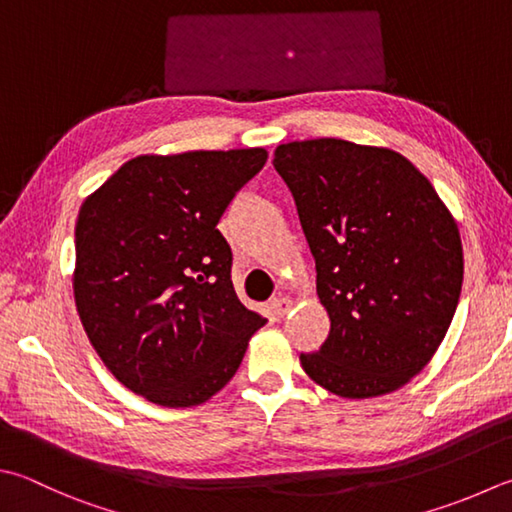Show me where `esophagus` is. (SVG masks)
<instances>
[{
  "label": "esophagus",
  "mask_w": 512,
  "mask_h": 512,
  "mask_svg": "<svg viewBox=\"0 0 512 512\" xmlns=\"http://www.w3.org/2000/svg\"><path fill=\"white\" fill-rule=\"evenodd\" d=\"M292 298H287V296H276L274 301H272V310H274V314L276 316H285L289 310H292Z\"/></svg>",
  "instance_id": "1"
}]
</instances>
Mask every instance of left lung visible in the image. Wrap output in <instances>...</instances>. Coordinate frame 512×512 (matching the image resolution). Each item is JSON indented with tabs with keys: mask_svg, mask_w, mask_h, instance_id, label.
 Returning a JSON list of instances; mask_svg holds the SVG:
<instances>
[{
	"mask_svg": "<svg viewBox=\"0 0 512 512\" xmlns=\"http://www.w3.org/2000/svg\"><path fill=\"white\" fill-rule=\"evenodd\" d=\"M274 169L316 260L330 334L301 354L345 399L394 392L426 368L455 316L464 252L455 218L401 153L347 140L287 142Z\"/></svg>",
	"mask_w": 512,
	"mask_h": 512,
	"instance_id": "obj_1",
	"label": "left lung"
}]
</instances>
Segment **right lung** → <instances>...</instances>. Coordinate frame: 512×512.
<instances>
[{"label":"right lung","mask_w":512,"mask_h":512,"mask_svg":"<svg viewBox=\"0 0 512 512\" xmlns=\"http://www.w3.org/2000/svg\"><path fill=\"white\" fill-rule=\"evenodd\" d=\"M265 149L140 156L84 200L73 294L106 368L158 406L189 408L225 388L265 318L231 285L218 231Z\"/></svg>","instance_id":"1"}]
</instances>
